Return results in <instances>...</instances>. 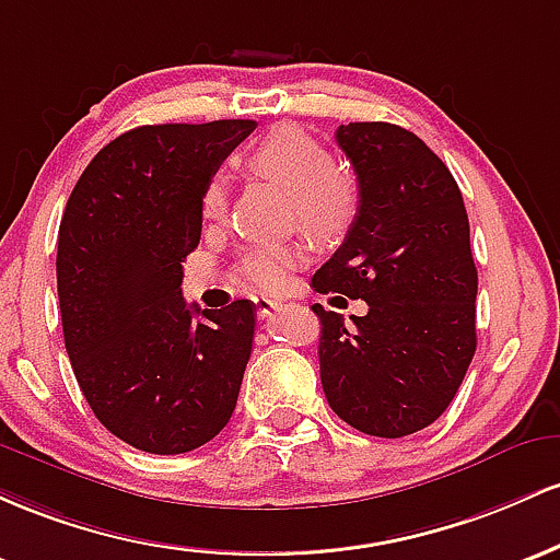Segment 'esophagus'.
Wrapping results in <instances>:
<instances>
[{"label": "esophagus", "mask_w": 560, "mask_h": 560, "mask_svg": "<svg viewBox=\"0 0 560 560\" xmlns=\"http://www.w3.org/2000/svg\"><path fill=\"white\" fill-rule=\"evenodd\" d=\"M254 304H256V312H259V317H272L275 312L280 310V301H275V299H267V296H256L254 299Z\"/></svg>", "instance_id": "esophagus-1"}]
</instances>
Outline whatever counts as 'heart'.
<instances>
[{"label":"heart","mask_w":560,"mask_h":560,"mask_svg":"<svg viewBox=\"0 0 560 560\" xmlns=\"http://www.w3.org/2000/svg\"><path fill=\"white\" fill-rule=\"evenodd\" d=\"M246 168L254 177L272 182L291 192L293 217L314 241H338L360 213V185L336 166L330 150L317 137L293 124L269 129L246 153ZM228 206L224 177L213 174L200 190V213L219 219ZM299 254L285 246H256L243 254L237 275L261 293H280L291 282Z\"/></svg>","instance_id":"obj_1"}]
</instances>
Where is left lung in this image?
I'll list each match as a JSON object with an SVG mask.
<instances>
[{"instance_id": "left-lung-1", "label": "left lung", "mask_w": 560, "mask_h": 560, "mask_svg": "<svg viewBox=\"0 0 560 560\" xmlns=\"http://www.w3.org/2000/svg\"><path fill=\"white\" fill-rule=\"evenodd\" d=\"M360 182V213L314 272L317 293L368 301V314L312 310L319 378L338 418L370 436H410L442 416L476 351V275L460 187L412 131L338 127Z\"/></svg>"}]
</instances>
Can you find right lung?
I'll return each mask as SVG.
<instances>
[{
	"mask_svg": "<svg viewBox=\"0 0 560 560\" xmlns=\"http://www.w3.org/2000/svg\"><path fill=\"white\" fill-rule=\"evenodd\" d=\"M254 121L124 131L84 168L58 232L68 360L92 412L150 455H182L230 423L250 360L254 301L182 299L200 243V190Z\"/></svg>",
	"mask_w": 560,
	"mask_h": 560,
	"instance_id": "obj_1",
	"label": "right lung"
}]
</instances>
